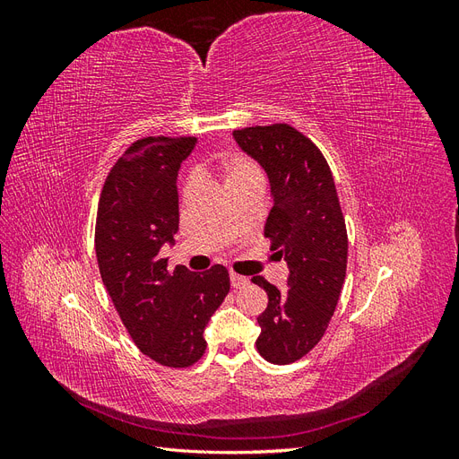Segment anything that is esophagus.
Here are the masks:
<instances>
[{"label":"esophagus","instance_id":"obj_1","mask_svg":"<svg viewBox=\"0 0 459 459\" xmlns=\"http://www.w3.org/2000/svg\"><path fill=\"white\" fill-rule=\"evenodd\" d=\"M230 281H231V287L233 289H241V287H245L247 283H248V280L247 277H243V275H239V273H230Z\"/></svg>","mask_w":459,"mask_h":459}]
</instances>
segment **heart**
<instances>
[{
	"mask_svg": "<svg viewBox=\"0 0 459 459\" xmlns=\"http://www.w3.org/2000/svg\"><path fill=\"white\" fill-rule=\"evenodd\" d=\"M203 170L216 174L221 182H224L230 193L251 184H262V170L258 169V164L239 151L214 152V155H211L203 162ZM195 187H197L195 179L187 178L182 184V189H179L182 203H186L193 195Z\"/></svg>",
	"mask_w": 459,
	"mask_h": 459,
	"instance_id": "1",
	"label": "heart"
}]
</instances>
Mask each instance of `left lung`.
<instances>
[{"mask_svg":"<svg viewBox=\"0 0 459 459\" xmlns=\"http://www.w3.org/2000/svg\"><path fill=\"white\" fill-rule=\"evenodd\" d=\"M233 135L272 184L273 206L264 235L285 258L289 277L287 290L253 277L268 295V308L258 316L256 351L270 364L287 366L324 337L344 283L349 235L331 169L310 137L283 122Z\"/></svg>","mask_w":459,"mask_h":459,"instance_id":"left-lung-1","label":"left lung"}]
</instances>
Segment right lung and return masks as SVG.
<instances>
[{"label":"right lung","instance_id":"right-lung-1","mask_svg":"<svg viewBox=\"0 0 459 459\" xmlns=\"http://www.w3.org/2000/svg\"><path fill=\"white\" fill-rule=\"evenodd\" d=\"M195 137L147 135L110 169L95 220V255L107 293L145 356L184 369L206 351L204 325L230 293V273L214 264L193 273L160 256L179 226L176 178Z\"/></svg>","mask_w":459,"mask_h":459}]
</instances>
